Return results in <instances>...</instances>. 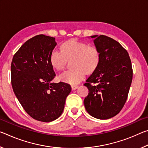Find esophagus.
I'll return each instance as SVG.
<instances>
[{"instance_id":"1","label":"esophagus","mask_w":148,"mask_h":148,"mask_svg":"<svg viewBox=\"0 0 148 148\" xmlns=\"http://www.w3.org/2000/svg\"><path fill=\"white\" fill-rule=\"evenodd\" d=\"M71 87H72V90H75V89H76L77 87H78V86H72Z\"/></svg>"}]
</instances>
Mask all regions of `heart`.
<instances>
[{"instance_id":"1","label":"heart","mask_w":148,"mask_h":148,"mask_svg":"<svg viewBox=\"0 0 148 148\" xmlns=\"http://www.w3.org/2000/svg\"><path fill=\"white\" fill-rule=\"evenodd\" d=\"M61 53L53 50L50 55V63L57 71L66 69L69 61L73 67L59 75L61 81L76 86L84 78L86 74H92L98 68L101 54L95 46H89L84 42L71 39L65 42L61 47Z\"/></svg>"}]
</instances>
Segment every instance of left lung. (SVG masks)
<instances>
[{
	"instance_id": "left-lung-1",
	"label": "left lung",
	"mask_w": 148,
	"mask_h": 148,
	"mask_svg": "<svg viewBox=\"0 0 148 148\" xmlns=\"http://www.w3.org/2000/svg\"><path fill=\"white\" fill-rule=\"evenodd\" d=\"M91 38H94L101 61L84 84L89 91L84 106L91 116L108 119L116 116L127 101L132 79L131 61L127 50L113 38L104 35Z\"/></svg>"
}]
</instances>
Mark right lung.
<instances>
[{
  "label": "right lung",
  "mask_w": 148,
  "mask_h": 148,
  "mask_svg": "<svg viewBox=\"0 0 148 148\" xmlns=\"http://www.w3.org/2000/svg\"><path fill=\"white\" fill-rule=\"evenodd\" d=\"M55 39L44 34L32 37L15 53L11 64L15 95L27 113L42 122L60 117L71 91L68 84L51 82L56 73L49 58L57 45Z\"/></svg>",
  "instance_id": "obj_1"
}]
</instances>
